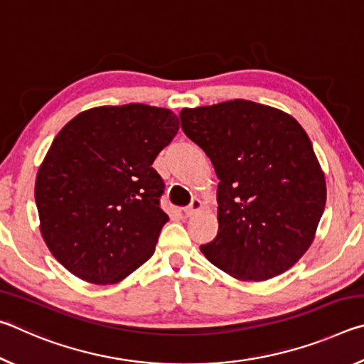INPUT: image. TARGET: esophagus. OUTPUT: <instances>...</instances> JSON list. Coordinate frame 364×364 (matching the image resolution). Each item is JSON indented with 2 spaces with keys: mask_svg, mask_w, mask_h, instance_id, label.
Here are the masks:
<instances>
[{
  "mask_svg": "<svg viewBox=\"0 0 364 364\" xmlns=\"http://www.w3.org/2000/svg\"><path fill=\"white\" fill-rule=\"evenodd\" d=\"M200 208H202V200L194 199L193 202H191V205H188L186 208H184V215H186V217H193V215L196 212H199Z\"/></svg>",
  "mask_w": 364,
  "mask_h": 364,
  "instance_id": "1",
  "label": "esophagus"
}]
</instances>
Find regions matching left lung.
I'll return each instance as SVG.
<instances>
[{"label": "left lung", "instance_id": "obj_1", "mask_svg": "<svg viewBox=\"0 0 364 364\" xmlns=\"http://www.w3.org/2000/svg\"><path fill=\"white\" fill-rule=\"evenodd\" d=\"M180 119L220 180L218 234L202 254L241 281H267L294 267L326 205L324 173L300 123L245 100L183 109Z\"/></svg>", "mask_w": 364, "mask_h": 364}]
</instances>
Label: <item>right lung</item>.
Instances as JSON below:
<instances>
[{"instance_id": "add662e5", "label": "right lung", "mask_w": 364, "mask_h": 364, "mask_svg": "<svg viewBox=\"0 0 364 364\" xmlns=\"http://www.w3.org/2000/svg\"><path fill=\"white\" fill-rule=\"evenodd\" d=\"M168 109L125 104L80 112L40 165L35 200L54 258L93 284H115L149 260L168 215L152 168L175 138Z\"/></svg>"}]
</instances>
